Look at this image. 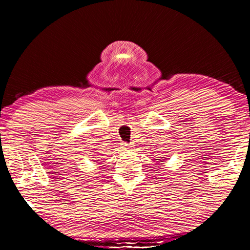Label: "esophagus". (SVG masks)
Segmentation results:
<instances>
[{
	"instance_id": "1",
	"label": "esophagus",
	"mask_w": 250,
	"mask_h": 250,
	"mask_svg": "<svg viewBox=\"0 0 250 250\" xmlns=\"http://www.w3.org/2000/svg\"><path fill=\"white\" fill-rule=\"evenodd\" d=\"M123 148H124L125 150H128L129 148H131V146H129L128 143H126V142H125V143H123Z\"/></svg>"
}]
</instances>
